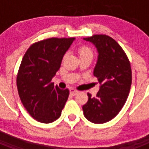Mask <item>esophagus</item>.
<instances>
[{
  "label": "esophagus",
  "instance_id": "1",
  "mask_svg": "<svg viewBox=\"0 0 149 149\" xmlns=\"http://www.w3.org/2000/svg\"><path fill=\"white\" fill-rule=\"evenodd\" d=\"M78 92L79 91L75 89L74 88H71L70 89V94L72 95H77V93H78Z\"/></svg>",
  "mask_w": 149,
  "mask_h": 149
}]
</instances>
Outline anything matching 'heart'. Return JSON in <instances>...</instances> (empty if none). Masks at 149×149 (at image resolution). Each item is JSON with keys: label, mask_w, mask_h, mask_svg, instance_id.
<instances>
[{"label": "heart", "mask_w": 149, "mask_h": 149, "mask_svg": "<svg viewBox=\"0 0 149 149\" xmlns=\"http://www.w3.org/2000/svg\"><path fill=\"white\" fill-rule=\"evenodd\" d=\"M78 54L80 57H83V56H93V51L89 48V46L87 45H81L78 48ZM65 56V55L64 56V57Z\"/></svg>", "instance_id": "b5f03b06"}]
</instances>
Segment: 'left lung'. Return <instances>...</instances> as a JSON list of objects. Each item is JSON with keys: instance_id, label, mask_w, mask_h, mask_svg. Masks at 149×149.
Segmentation results:
<instances>
[{"instance_id": "1", "label": "left lung", "mask_w": 149, "mask_h": 149, "mask_svg": "<svg viewBox=\"0 0 149 149\" xmlns=\"http://www.w3.org/2000/svg\"><path fill=\"white\" fill-rule=\"evenodd\" d=\"M84 39L93 42L98 49L93 74L101 84L95 97L87 93L84 114L93 123H105L113 119L125 104L132 82L131 63L119 43L109 36L96 34Z\"/></svg>"}]
</instances>
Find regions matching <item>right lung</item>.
<instances>
[{"instance_id": "obj_1", "label": "right lung", "mask_w": 149, "mask_h": 149, "mask_svg": "<svg viewBox=\"0 0 149 149\" xmlns=\"http://www.w3.org/2000/svg\"><path fill=\"white\" fill-rule=\"evenodd\" d=\"M74 38L52 37L27 50L17 74V88L24 107L38 122L51 123L61 115L69 95L51 81Z\"/></svg>"}]
</instances>
